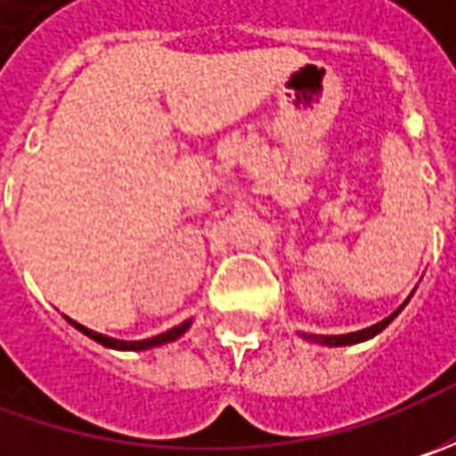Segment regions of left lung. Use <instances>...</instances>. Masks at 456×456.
<instances>
[{"instance_id": "obj_1", "label": "left lung", "mask_w": 456, "mask_h": 456, "mask_svg": "<svg viewBox=\"0 0 456 456\" xmlns=\"http://www.w3.org/2000/svg\"><path fill=\"white\" fill-rule=\"evenodd\" d=\"M398 312H401V309H395L391 317H386L383 322L373 324V327H368V330L347 332V335H320V338H317V335H309V340H317V342H322V345H332V347H335V345H355V342L370 340V338H376L380 330H386L388 324L394 322V317L398 314ZM305 338H306V335H305Z\"/></svg>"}]
</instances>
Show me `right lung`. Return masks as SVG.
I'll list each match as a JSON object with an SVG mask.
<instances>
[{
	"instance_id": "add662e5",
	"label": "right lung",
	"mask_w": 456,
	"mask_h": 456,
	"mask_svg": "<svg viewBox=\"0 0 456 456\" xmlns=\"http://www.w3.org/2000/svg\"><path fill=\"white\" fill-rule=\"evenodd\" d=\"M68 322L73 324L76 330H80L83 335H88L91 340L101 342L103 347H114V350H147V347H157V345H165V342L177 340L180 335H184V330L190 327V320H187V322L177 324V327L167 330V332H162V335H157V338H150V340L124 342V340H114V338H106V335H101V332H94V330H88V327H83V324L73 322V320H68Z\"/></svg>"
}]
</instances>
